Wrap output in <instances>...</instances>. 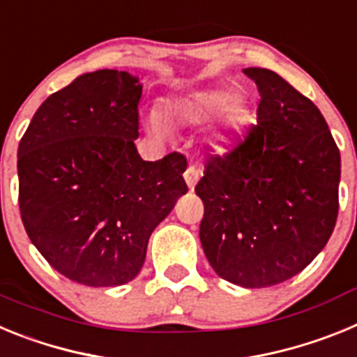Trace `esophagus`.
<instances>
[{"label": "esophagus", "instance_id": "1", "mask_svg": "<svg viewBox=\"0 0 357 357\" xmlns=\"http://www.w3.org/2000/svg\"><path fill=\"white\" fill-rule=\"evenodd\" d=\"M200 175H202L200 166H197V164H189L188 169H185V173H184L185 184H188L189 189H195V185H197Z\"/></svg>", "mask_w": 357, "mask_h": 357}]
</instances>
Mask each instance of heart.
I'll use <instances>...</instances> for the list:
<instances>
[{
    "instance_id": "b5f03b06",
    "label": "heart",
    "mask_w": 357,
    "mask_h": 357,
    "mask_svg": "<svg viewBox=\"0 0 357 357\" xmlns=\"http://www.w3.org/2000/svg\"><path fill=\"white\" fill-rule=\"evenodd\" d=\"M216 118L211 143L220 148L243 134L248 125V110L236 102V93L225 87H206V89L185 91L169 94L160 102L159 114L150 112L144 118L148 130L153 134H164L165 121L178 125H204Z\"/></svg>"
}]
</instances>
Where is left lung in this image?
<instances>
[{"instance_id":"left-lung-1","label":"left lung","mask_w":357,"mask_h":357,"mask_svg":"<svg viewBox=\"0 0 357 357\" xmlns=\"http://www.w3.org/2000/svg\"><path fill=\"white\" fill-rule=\"evenodd\" d=\"M261 102L257 123L223 157L207 159L195 191L200 241L214 272L243 288H268L324 250L338 218L340 150L309 98L277 73L247 68Z\"/></svg>"}]
</instances>
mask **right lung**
Segmentation results:
<instances>
[{
  "label": "right lung",
  "mask_w": 357,
  "mask_h": 357,
  "mask_svg": "<svg viewBox=\"0 0 357 357\" xmlns=\"http://www.w3.org/2000/svg\"><path fill=\"white\" fill-rule=\"evenodd\" d=\"M143 84L127 71L85 73L44 100L17 150L19 211L30 241L68 279L127 284L150 234L188 193V160L137 153Z\"/></svg>",
  "instance_id": "add662e5"
}]
</instances>
